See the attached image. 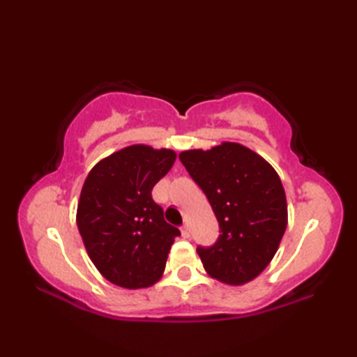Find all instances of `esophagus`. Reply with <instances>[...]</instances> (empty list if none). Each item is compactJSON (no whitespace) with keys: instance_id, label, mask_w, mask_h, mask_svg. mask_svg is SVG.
I'll use <instances>...</instances> for the list:
<instances>
[{"instance_id":"esophagus-1","label":"esophagus","mask_w":357,"mask_h":357,"mask_svg":"<svg viewBox=\"0 0 357 357\" xmlns=\"http://www.w3.org/2000/svg\"><path fill=\"white\" fill-rule=\"evenodd\" d=\"M181 233H183L184 238H190V225L184 224L183 227H181Z\"/></svg>"}]
</instances>
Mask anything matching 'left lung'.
<instances>
[{
  "label": "left lung",
  "mask_w": 357,
  "mask_h": 357,
  "mask_svg": "<svg viewBox=\"0 0 357 357\" xmlns=\"http://www.w3.org/2000/svg\"><path fill=\"white\" fill-rule=\"evenodd\" d=\"M179 159L219 222L215 244L196 248L204 268L231 285L255 279L273 259L287 229V199L278 173L236 142L187 150Z\"/></svg>",
  "instance_id": "obj_1"
}]
</instances>
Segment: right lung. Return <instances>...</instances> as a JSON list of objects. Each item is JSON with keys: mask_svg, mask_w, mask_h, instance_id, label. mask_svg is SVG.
<instances>
[{"mask_svg": "<svg viewBox=\"0 0 357 357\" xmlns=\"http://www.w3.org/2000/svg\"><path fill=\"white\" fill-rule=\"evenodd\" d=\"M173 150L130 146L98 162L82 185L77 224L89 257L112 284L146 288L161 279L181 231L151 190L174 164Z\"/></svg>", "mask_w": 357, "mask_h": 357, "instance_id": "right-lung-1", "label": "right lung"}]
</instances>
